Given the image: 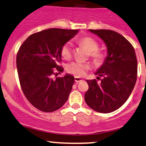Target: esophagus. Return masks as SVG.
I'll return each instance as SVG.
<instances>
[{
	"mask_svg": "<svg viewBox=\"0 0 146 146\" xmlns=\"http://www.w3.org/2000/svg\"><path fill=\"white\" fill-rule=\"evenodd\" d=\"M74 81H75V82H76V83H79V82L83 81V79H80V78H79V77H74Z\"/></svg>",
	"mask_w": 146,
	"mask_h": 146,
	"instance_id": "esophagus-1",
	"label": "esophagus"
}]
</instances>
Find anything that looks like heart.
Returning a JSON list of instances; mask_svg holds the SVG:
<instances>
[{
    "label": "heart",
    "mask_w": 146,
    "mask_h": 146,
    "mask_svg": "<svg viewBox=\"0 0 146 146\" xmlns=\"http://www.w3.org/2000/svg\"><path fill=\"white\" fill-rule=\"evenodd\" d=\"M78 44L85 48L88 51L89 57L94 62L97 64H102L108 58L106 50L99 49V43L95 38L90 36H85L77 40ZM61 55L65 59H69L73 53V45L71 41H67L61 48ZM90 69L88 64L79 62H72L67 64V70L76 77H83Z\"/></svg>",
    "instance_id": "1"
}]
</instances>
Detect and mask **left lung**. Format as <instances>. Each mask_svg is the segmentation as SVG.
I'll use <instances>...</instances> for the list:
<instances>
[{
  "label": "left lung",
  "instance_id": "obj_1",
  "mask_svg": "<svg viewBox=\"0 0 146 146\" xmlns=\"http://www.w3.org/2000/svg\"><path fill=\"white\" fill-rule=\"evenodd\" d=\"M106 43L108 58L95 73L97 79L87 80L85 101L91 109L109 113L122 106L131 94L137 79V59L133 46L116 31L89 29Z\"/></svg>",
  "mask_w": 146,
  "mask_h": 146
}]
</instances>
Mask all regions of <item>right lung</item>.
Returning <instances> with one entry per match:
<instances>
[{
	"mask_svg": "<svg viewBox=\"0 0 146 146\" xmlns=\"http://www.w3.org/2000/svg\"><path fill=\"white\" fill-rule=\"evenodd\" d=\"M78 30L52 28L34 33L19 47L17 68L21 88L28 101L42 112L60 109L68 99L74 78L70 74L52 79L63 71L61 48Z\"/></svg>",
	"mask_w": 146,
	"mask_h": 146,
	"instance_id": "right-lung-1",
	"label": "right lung"
}]
</instances>
